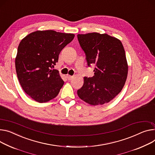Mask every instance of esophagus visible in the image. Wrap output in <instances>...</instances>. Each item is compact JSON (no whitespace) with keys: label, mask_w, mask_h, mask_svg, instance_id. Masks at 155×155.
Segmentation results:
<instances>
[{"label":"esophagus","mask_w":155,"mask_h":155,"mask_svg":"<svg viewBox=\"0 0 155 155\" xmlns=\"http://www.w3.org/2000/svg\"><path fill=\"white\" fill-rule=\"evenodd\" d=\"M66 76H67V78H68V80H71V79H72V78H73L72 76H70V75H67Z\"/></svg>","instance_id":"obj_1"}]
</instances>
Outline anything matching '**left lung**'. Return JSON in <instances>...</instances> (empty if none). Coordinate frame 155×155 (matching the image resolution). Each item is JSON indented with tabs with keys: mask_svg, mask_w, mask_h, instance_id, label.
<instances>
[{
	"mask_svg": "<svg viewBox=\"0 0 155 155\" xmlns=\"http://www.w3.org/2000/svg\"><path fill=\"white\" fill-rule=\"evenodd\" d=\"M78 39L88 66H96L93 77L84 78V84L78 90V96L92 105L108 103L120 92L127 78L128 64L122 43L106 33L78 34Z\"/></svg>",
	"mask_w": 155,
	"mask_h": 155,
	"instance_id": "left-lung-1",
	"label": "left lung"
}]
</instances>
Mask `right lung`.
I'll return each mask as SVG.
<instances>
[{"mask_svg": "<svg viewBox=\"0 0 155 155\" xmlns=\"http://www.w3.org/2000/svg\"><path fill=\"white\" fill-rule=\"evenodd\" d=\"M74 38L72 33L38 30L20 41L15 58L17 75L23 91L35 101L46 102L58 96L64 81L58 70L51 69Z\"/></svg>", "mask_w": 155, "mask_h": 155, "instance_id": "obj_1", "label": "right lung"}]
</instances>
